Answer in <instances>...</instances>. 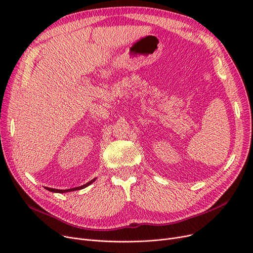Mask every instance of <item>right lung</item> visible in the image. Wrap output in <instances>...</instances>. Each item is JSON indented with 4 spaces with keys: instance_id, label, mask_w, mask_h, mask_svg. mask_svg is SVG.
<instances>
[{
    "instance_id": "right-lung-1",
    "label": "right lung",
    "mask_w": 253,
    "mask_h": 253,
    "mask_svg": "<svg viewBox=\"0 0 253 253\" xmlns=\"http://www.w3.org/2000/svg\"><path fill=\"white\" fill-rule=\"evenodd\" d=\"M95 180V178L94 179H92V180H90L89 182H87L86 184H84V185H82V187H78V188H74V189H70V190H56V189H51V188H46L48 191H50V192H53V193H66V192H70V191H76V190H81V189H84V188H86V187H88L89 184H91L93 181Z\"/></svg>"
}]
</instances>
